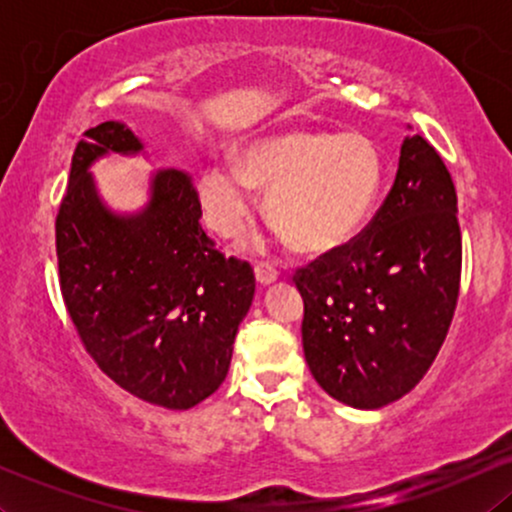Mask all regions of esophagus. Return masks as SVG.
I'll use <instances>...</instances> for the list:
<instances>
[{
  "instance_id": "34e87169",
  "label": "esophagus",
  "mask_w": 512,
  "mask_h": 512,
  "mask_svg": "<svg viewBox=\"0 0 512 512\" xmlns=\"http://www.w3.org/2000/svg\"><path fill=\"white\" fill-rule=\"evenodd\" d=\"M255 279L260 286H272L276 279H279V274H276V269L267 267V264H257L255 267Z\"/></svg>"
}]
</instances>
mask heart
I'll use <instances>...</instances> for the list:
<instances>
[{"mask_svg":"<svg viewBox=\"0 0 512 512\" xmlns=\"http://www.w3.org/2000/svg\"><path fill=\"white\" fill-rule=\"evenodd\" d=\"M383 185V154L363 134L289 129L245 144L240 166H204L197 192L209 226L233 238L250 221L252 187L267 190L269 221L298 250L327 252L366 226Z\"/></svg>","mask_w":512,"mask_h":512,"instance_id":"heart-1","label":"heart"}]
</instances>
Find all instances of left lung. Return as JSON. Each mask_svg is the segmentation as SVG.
Returning <instances> with one entry per match:
<instances>
[{
    "label": "left lung",
    "instance_id": "1",
    "mask_svg": "<svg viewBox=\"0 0 512 512\" xmlns=\"http://www.w3.org/2000/svg\"><path fill=\"white\" fill-rule=\"evenodd\" d=\"M407 129L395 185L366 231L296 276L310 373L354 409L414 390L445 342L460 291L455 185L438 151Z\"/></svg>",
    "mask_w": 512,
    "mask_h": 512
}]
</instances>
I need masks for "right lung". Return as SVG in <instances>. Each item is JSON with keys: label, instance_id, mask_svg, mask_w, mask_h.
Returning <instances> with one entry per match:
<instances>
[{"label": "right lung", "instance_id": "1", "mask_svg": "<svg viewBox=\"0 0 512 512\" xmlns=\"http://www.w3.org/2000/svg\"><path fill=\"white\" fill-rule=\"evenodd\" d=\"M115 154L149 158L115 120L88 129L74 151L55 223L64 303L86 351L122 390L190 409L226 380L255 274L207 238L185 170L156 168L142 207H110L91 168Z\"/></svg>", "mask_w": 512, "mask_h": 512}]
</instances>
